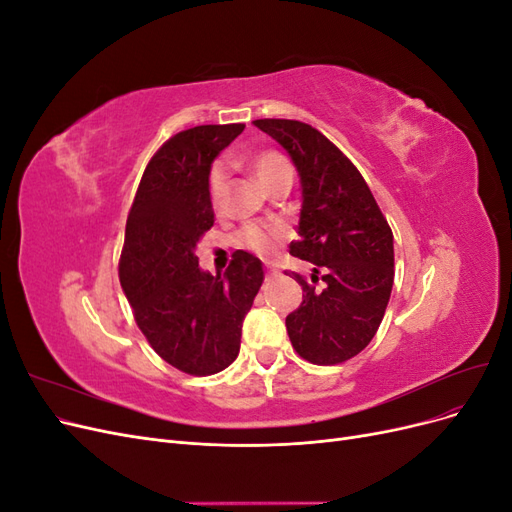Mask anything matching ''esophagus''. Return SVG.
I'll return each mask as SVG.
<instances>
[{
	"instance_id": "obj_1",
	"label": "esophagus",
	"mask_w": 512,
	"mask_h": 512,
	"mask_svg": "<svg viewBox=\"0 0 512 512\" xmlns=\"http://www.w3.org/2000/svg\"><path fill=\"white\" fill-rule=\"evenodd\" d=\"M269 273H271L273 277H277V275H280L282 271H280V269H277V267H269Z\"/></svg>"
}]
</instances>
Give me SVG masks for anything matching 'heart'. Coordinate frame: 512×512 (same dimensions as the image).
I'll list each match as a JSON object with an SVG mask.
<instances>
[{"label": "heart", "instance_id": "heart-1", "mask_svg": "<svg viewBox=\"0 0 512 512\" xmlns=\"http://www.w3.org/2000/svg\"><path fill=\"white\" fill-rule=\"evenodd\" d=\"M254 170H256V177H258V181L262 185L269 183L277 175L292 173L290 164L277 151H260L258 156L254 158ZM226 183H228V168H226V164L224 162L213 164L211 173H209V183H207L209 203H211L213 211H220L222 205H224ZM277 237H282V230L280 228L267 230V228H260V226H245L239 232L237 241H239V245L247 247V250L267 254V252H271V247H273Z\"/></svg>", "mask_w": 512, "mask_h": 512}]
</instances>
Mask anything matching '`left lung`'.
I'll return each mask as SVG.
<instances>
[{
    "instance_id": "8db88e82",
    "label": "left lung",
    "mask_w": 512,
    "mask_h": 512,
    "mask_svg": "<svg viewBox=\"0 0 512 512\" xmlns=\"http://www.w3.org/2000/svg\"><path fill=\"white\" fill-rule=\"evenodd\" d=\"M280 143L301 181L299 241L290 254L312 262L303 303L286 316L292 348L314 365L344 363L374 339L395 280L393 232L363 175L316 128L292 119H258Z\"/></svg>"
}]
</instances>
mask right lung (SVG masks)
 I'll return each instance as SVG.
<instances>
[{
    "mask_svg": "<svg viewBox=\"0 0 512 512\" xmlns=\"http://www.w3.org/2000/svg\"><path fill=\"white\" fill-rule=\"evenodd\" d=\"M243 123L196 126L158 149L147 164L126 224L119 282L138 329L166 363L211 376L237 359L241 327L258 294L262 262L237 250L224 273L198 267L196 245L213 226V160Z\"/></svg>",
    "mask_w": 512,
    "mask_h": 512,
    "instance_id": "right-lung-1",
    "label": "right lung"
}]
</instances>
